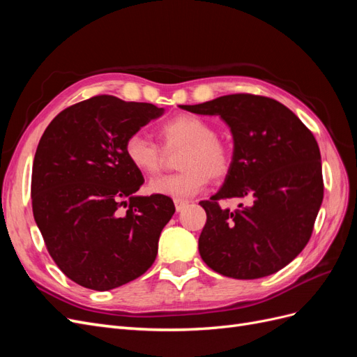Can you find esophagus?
<instances>
[{
	"mask_svg": "<svg viewBox=\"0 0 357 357\" xmlns=\"http://www.w3.org/2000/svg\"><path fill=\"white\" fill-rule=\"evenodd\" d=\"M189 202L188 201H185V199H174V205H176V210L177 211H181L183 208L186 207Z\"/></svg>",
	"mask_w": 357,
	"mask_h": 357,
	"instance_id": "obj_1",
	"label": "esophagus"
}]
</instances>
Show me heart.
<instances>
[{
    "instance_id": "obj_1",
    "label": "heart",
    "mask_w": 357,
    "mask_h": 357,
    "mask_svg": "<svg viewBox=\"0 0 357 357\" xmlns=\"http://www.w3.org/2000/svg\"><path fill=\"white\" fill-rule=\"evenodd\" d=\"M159 137L167 150L183 147L177 174L150 180L149 190L155 195L188 199L195 197L208 178H222L229 172L231 153L215 137V128L197 114H178L159 126ZM125 156L138 172L153 176L164 164V152L143 135L134 132L125 142Z\"/></svg>"
}]
</instances>
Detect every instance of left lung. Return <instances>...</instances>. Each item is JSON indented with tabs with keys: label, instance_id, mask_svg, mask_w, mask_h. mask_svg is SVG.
<instances>
[{
	"label": "left lung",
	"instance_id": "8db88e82",
	"mask_svg": "<svg viewBox=\"0 0 357 357\" xmlns=\"http://www.w3.org/2000/svg\"><path fill=\"white\" fill-rule=\"evenodd\" d=\"M181 109L219 116L234 138L223 186L201 202L207 213L198 241L202 261L238 280L280 271L307 245L323 201L314 135L286 105L266 96L225 95ZM225 197L248 205L236 212L220 209L217 201Z\"/></svg>",
	"mask_w": 357,
	"mask_h": 357
}]
</instances>
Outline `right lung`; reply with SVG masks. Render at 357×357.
Listing matches in <instances>:
<instances>
[{
  "instance_id": "obj_1",
  "label": "right lung",
  "mask_w": 357,
  "mask_h": 357,
  "mask_svg": "<svg viewBox=\"0 0 357 357\" xmlns=\"http://www.w3.org/2000/svg\"><path fill=\"white\" fill-rule=\"evenodd\" d=\"M164 114L147 102L98 95L61 112L32 164V211L53 261L74 283L110 290L152 266L168 197H139L144 183L125 156L126 138Z\"/></svg>"
}]
</instances>
